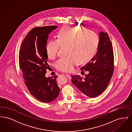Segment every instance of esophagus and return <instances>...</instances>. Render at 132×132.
<instances>
[{"mask_svg": "<svg viewBox=\"0 0 132 132\" xmlns=\"http://www.w3.org/2000/svg\"><path fill=\"white\" fill-rule=\"evenodd\" d=\"M66 76L68 77V78L69 79V80H71V76L69 74H66Z\"/></svg>", "mask_w": 132, "mask_h": 132, "instance_id": "obj_1", "label": "esophagus"}]
</instances>
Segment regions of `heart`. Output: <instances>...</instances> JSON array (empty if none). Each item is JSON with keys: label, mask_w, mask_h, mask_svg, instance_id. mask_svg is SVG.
I'll use <instances>...</instances> for the list:
<instances>
[{"label": "heart", "mask_w": 132, "mask_h": 132, "mask_svg": "<svg viewBox=\"0 0 132 132\" xmlns=\"http://www.w3.org/2000/svg\"><path fill=\"white\" fill-rule=\"evenodd\" d=\"M99 44V39L94 31L78 27L62 29L57 40H50L46 45L48 57L53 59L58 55L61 46L67 47V56L61 58L56 63L57 68L66 72L72 71L77 64L86 62L94 55Z\"/></svg>", "instance_id": "obj_1"}]
</instances>
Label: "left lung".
Returning a JSON list of instances; mask_svg holds the SVG:
<instances>
[{"instance_id": "obj_1", "label": "left lung", "mask_w": 132, "mask_h": 132, "mask_svg": "<svg viewBox=\"0 0 132 132\" xmlns=\"http://www.w3.org/2000/svg\"><path fill=\"white\" fill-rule=\"evenodd\" d=\"M97 51L81 70L88 71L82 79L79 75L72 77L71 81L85 96H97L107 87L114 70L113 47L106 32L101 31Z\"/></svg>"}]
</instances>
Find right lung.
Here are the masks:
<instances>
[{
    "mask_svg": "<svg viewBox=\"0 0 132 132\" xmlns=\"http://www.w3.org/2000/svg\"><path fill=\"white\" fill-rule=\"evenodd\" d=\"M57 27L50 26L32 29L24 38L19 51V65L26 86L33 96L45 103L55 100L60 92L57 76L45 77L50 67L46 50L47 40L48 35Z\"/></svg>",
    "mask_w": 132,
    "mask_h": 132,
    "instance_id": "right-lung-1",
    "label": "right lung"
}]
</instances>
